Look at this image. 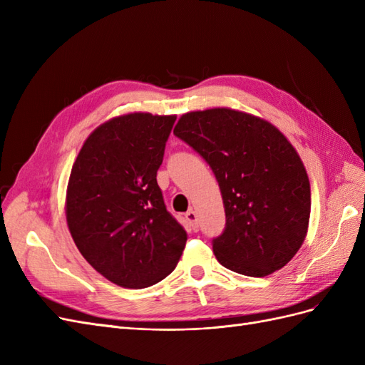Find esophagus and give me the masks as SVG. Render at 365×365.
<instances>
[{"instance_id": "esophagus-1", "label": "esophagus", "mask_w": 365, "mask_h": 365, "mask_svg": "<svg viewBox=\"0 0 365 365\" xmlns=\"http://www.w3.org/2000/svg\"><path fill=\"white\" fill-rule=\"evenodd\" d=\"M185 220H187V224H189L195 231L197 230V217H196V213L193 212V210H189V212L185 213Z\"/></svg>"}]
</instances>
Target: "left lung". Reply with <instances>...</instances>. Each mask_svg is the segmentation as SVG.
I'll list each match as a JSON object with an SVG mask.
<instances>
[{
  "label": "left lung",
  "instance_id": "left-lung-1",
  "mask_svg": "<svg viewBox=\"0 0 365 365\" xmlns=\"http://www.w3.org/2000/svg\"><path fill=\"white\" fill-rule=\"evenodd\" d=\"M173 134L210 164L222 195L227 224L213 239L222 267L264 277L300 250L311 216L304 164L264 118L231 108L185 113Z\"/></svg>",
  "mask_w": 365,
  "mask_h": 365
}]
</instances>
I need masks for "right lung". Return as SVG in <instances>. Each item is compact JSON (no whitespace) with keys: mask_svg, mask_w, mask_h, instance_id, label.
Segmentation results:
<instances>
[{"mask_svg":"<svg viewBox=\"0 0 365 365\" xmlns=\"http://www.w3.org/2000/svg\"><path fill=\"white\" fill-rule=\"evenodd\" d=\"M176 115L129 113L96 128L70 173L65 215L85 260L121 288L143 289L175 269L187 233L157 182Z\"/></svg>","mask_w":365,"mask_h":365,"instance_id":"right-lung-1","label":"right lung"}]
</instances>
